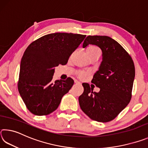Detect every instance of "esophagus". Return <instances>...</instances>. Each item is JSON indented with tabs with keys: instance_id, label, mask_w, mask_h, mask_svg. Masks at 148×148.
<instances>
[{
	"instance_id": "1",
	"label": "esophagus",
	"mask_w": 148,
	"mask_h": 148,
	"mask_svg": "<svg viewBox=\"0 0 148 148\" xmlns=\"http://www.w3.org/2000/svg\"><path fill=\"white\" fill-rule=\"evenodd\" d=\"M74 82H75V84H81V83H80L79 82L77 81V80H75Z\"/></svg>"
}]
</instances>
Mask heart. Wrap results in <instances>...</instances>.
<instances>
[{
    "label": "heart",
    "mask_w": 148,
    "mask_h": 148,
    "mask_svg": "<svg viewBox=\"0 0 148 148\" xmlns=\"http://www.w3.org/2000/svg\"><path fill=\"white\" fill-rule=\"evenodd\" d=\"M87 52H95V51H100V49L97 46H89L86 48ZM86 73L85 72H79V76L80 77H84L86 76Z\"/></svg>",
    "instance_id": "obj_1"
}]
</instances>
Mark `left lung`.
<instances>
[{"mask_svg": "<svg viewBox=\"0 0 148 148\" xmlns=\"http://www.w3.org/2000/svg\"><path fill=\"white\" fill-rule=\"evenodd\" d=\"M95 45L102 50V62L91 82L100 88L98 92L88 84H82L84 92L79 97L80 108L95 121L113 120L129 103L135 76L134 62L125 49L107 36H88L83 47Z\"/></svg>", "mask_w": 148, "mask_h": 148, "instance_id": "obj_1", "label": "left lung"}]
</instances>
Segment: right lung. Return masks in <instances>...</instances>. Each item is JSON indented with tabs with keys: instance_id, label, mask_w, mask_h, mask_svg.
<instances>
[{
	"instance_id": "add662e5",
	"label": "right lung",
	"mask_w": 148,
	"mask_h": 148,
	"mask_svg": "<svg viewBox=\"0 0 148 148\" xmlns=\"http://www.w3.org/2000/svg\"><path fill=\"white\" fill-rule=\"evenodd\" d=\"M86 35L56 32L38 38L24 52L20 64L18 91L32 114L45 116L55 111L74 80L52 81L55 67L66 64Z\"/></svg>"
}]
</instances>
